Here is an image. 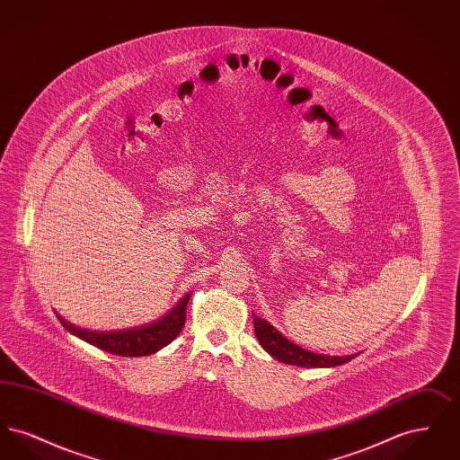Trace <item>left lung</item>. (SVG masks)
<instances>
[{"label": "left lung", "mask_w": 460, "mask_h": 460, "mask_svg": "<svg viewBox=\"0 0 460 460\" xmlns=\"http://www.w3.org/2000/svg\"><path fill=\"white\" fill-rule=\"evenodd\" d=\"M253 324H255V336L261 341L263 350L267 351L270 357H274L279 362H285L289 366L296 367H336L350 362L358 353L353 355H324V353H315V351L305 350L300 345L289 341L286 336H283L278 329L272 324H269L265 319L253 314Z\"/></svg>", "instance_id": "obj_1"}]
</instances>
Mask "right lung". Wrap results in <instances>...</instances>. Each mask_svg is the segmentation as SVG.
<instances>
[{
  "instance_id": "right-lung-1",
  "label": "right lung",
  "mask_w": 460,
  "mask_h": 460,
  "mask_svg": "<svg viewBox=\"0 0 460 460\" xmlns=\"http://www.w3.org/2000/svg\"><path fill=\"white\" fill-rule=\"evenodd\" d=\"M191 295L193 293H186L184 296H181L177 304L162 317L155 319L148 324L131 329L91 331V329L79 328L72 323H66L60 314H57V317L70 334L88 341L89 345L100 350L109 351L120 357H145V355H152L155 351L162 350L164 347L174 341L186 323V306Z\"/></svg>"
}]
</instances>
